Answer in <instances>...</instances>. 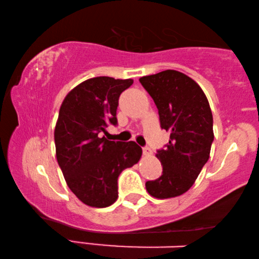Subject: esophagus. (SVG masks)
I'll list each match as a JSON object with an SVG mask.
<instances>
[{
	"instance_id": "34e87169",
	"label": "esophagus",
	"mask_w": 259,
	"mask_h": 259,
	"mask_svg": "<svg viewBox=\"0 0 259 259\" xmlns=\"http://www.w3.org/2000/svg\"><path fill=\"white\" fill-rule=\"evenodd\" d=\"M143 153H144V155H151L152 154V150H151L150 147L145 146V147H143Z\"/></svg>"
}]
</instances>
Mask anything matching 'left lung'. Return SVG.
<instances>
[{"label":"left lung","mask_w":259,"mask_h":259,"mask_svg":"<svg viewBox=\"0 0 259 259\" xmlns=\"http://www.w3.org/2000/svg\"><path fill=\"white\" fill-rule=\"evenodd\" d=\"M139 82L159 109L161 128L170 133L169 143L156 152L162 175L146 182V190L157 199L175 198L190 190L209 160L211 109L198 83L181 72L166 69Z\"/></svg>","instance_id":"1"}]
</instances>
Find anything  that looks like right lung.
<instances>
[{
  "instance_id": "right-lung-1",
  "label": "right lung",
  "mask_w": 259,
  "mask_h": 259,
  "mask_svg": "<svg viewBox=\"0 0 259 259\" xmlns=\"http://www.w3.org/2000/svg\"><path fill=\"white\" fill-rule=\"evenodd\" d=\"M133 83L131 78H89L74 88L60 106L55 129L57 161L69 190L90 207L115 202L120 174L142 156L135 142L102 136L108 124L117 125L120 95Z\"/></svg>"
}]
</instances>
